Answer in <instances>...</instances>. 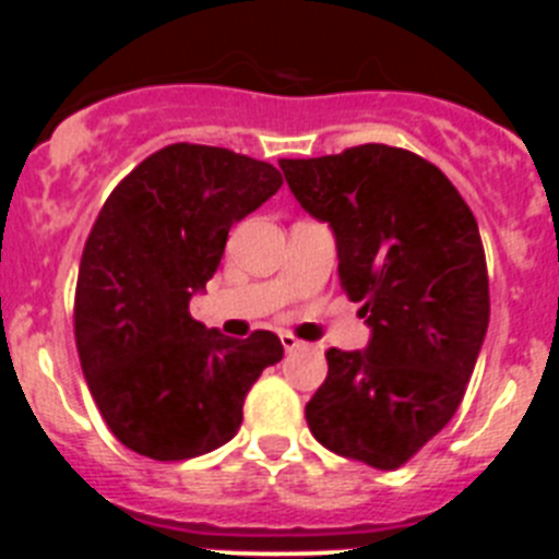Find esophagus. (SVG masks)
Masks as SVG:
<instances>
[{
	"label": "esophagus",
	"instance_id": "34e87169",
	"mask_svg": "<svg viewBox=\"0 0 559 559\" xmlns=\"http://www.w3.org/2000/svg\"><path fill=\"white\" fill-rule=\"evenodd\" d=\"M280 341H283V347L288 349V353H294V349H305V347H308V344H305L302 338H296L294 333H283V335H280Z\"/></svg>",
	"mask_w": 559,
	"mask_h": 559
}]
</instances>
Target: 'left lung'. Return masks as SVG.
I'll list each match as a JSON object with an SVG mask.
<instances>
[{
    "instance_id": "obj_1",
    "label": "left lung",
    "mask_w": 559,
    "mask_h": 559,
    "mask_svg": "<svg viewBox=\"0 0 559 559\" xmlns=\"http://www.w3.org/2000/svg\"><path fill=\"white\" fill-rule=\"evenodd\" d=\"M280 167L333 226L341 288L372 328L364 353H324L305 419L328 451L397 471L451 423L476 367L490 322L478 224L445 173L403 147L369 142Z\"/></svg>"
}]
</instances>
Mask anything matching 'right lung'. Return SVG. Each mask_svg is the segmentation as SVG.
<instances>
[{
    "label": "right lung",
    "mask_w": 559,
    "mask_h": 559,
    "mask_svg": "<svg viewBox=\"0 0 559 559\" xmlns=\"http://www.w3.org/2000/svg\"><path fill=\"white\" fill-rule=\"evenodd\" d=\"M283 187L274 165L176 142L133 167L83 246L75 344L88 392L122 445L156 462L201 456L243 423L249 389L283 360L269 330L229 338L190 316L226 235Z\"/></svg>",
    "instance_id": "right-lung-1"
}]
</instances>
